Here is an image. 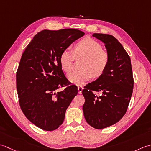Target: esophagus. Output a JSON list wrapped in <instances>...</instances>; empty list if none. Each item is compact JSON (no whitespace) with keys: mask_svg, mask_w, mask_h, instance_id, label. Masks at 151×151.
<instances>
[{"mask_svg":"<svg viewBox=\"0 0 151 151\" xmlns=\"http://www.w3.org/2000/svg\"><path fill=\"white\" fill-rule=\"evenodd\" d=\"M83 89V88L82 87H78V93L79 94H81L82 93Z\"/></svg>","mask_w":151,"mask_h":151,"instance_id":"obj_1","label":"esophagus"}]
</instances>
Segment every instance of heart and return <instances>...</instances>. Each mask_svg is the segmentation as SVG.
Returning <instances> with one entry per match:
<instances>
[{
    "instance_id": "b5f03b06",
    "label": "heart",
    "mask_w": 151,
    "mask_h": 151,
    "mask_svg": "<svg viewBox=\"0 0 151 151\" xmlns=\"http://www.w3.org/2000/svg\"><path fill=\"white\" fill-rule=\"evenodd\" d=\"M74 56L78 59L83 58L82 70L71 73L68 78L70 81L78 85H83L92 76L98 78L101 76L108 65V53L102 50L99 43L91 38H84L76 44L73 53L68 49L61 53L60 64L63 71L67 73L72 71Z\"/></svg>"
}]
</instances>
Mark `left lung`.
Listing matches in <instances>:
<instances>
[{"instance_id": "left-lung-1", "label": "left lung", "mask_w": 151, "mask_h": 151, "mask_svg": "<svg viewBox=\"0 0 151 151\" xmlns=\"http://www.w3.org/2000/svg\"><path fill=\"white\" fill-rule=\"evenodd\" d=\"M93 36L105 44L109 63L105 72L96 81L85 87L83 111L86 121L96 129L115 124L127 112L134 88L130 58L117 39L106 34ZM96 91H100L98 96Z\"/></svg>"}]
</instances>
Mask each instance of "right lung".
Listing matches in <instances>:
<instances>
[{
    "label": "right lung",
    "mask_w": 151,
    "mask_h": 151,
    "mask_svg": "<svg viewBox=\"0 0 151 151\" xmlns=\"http://www.w3.org/2000/svg\"><path fill=\"white\" fill-rule=\"evenodd\" d=\"M85 33L74 29L43 30L24 50L16 73L19 105L24 115L44 130L63 124L68 107L78 94L70 85L60 64L62 52ZM66 85L63 91L57 89Z\"/></svg>",
    "instance_id": "right-lung-1"
}]
</instances>
